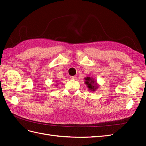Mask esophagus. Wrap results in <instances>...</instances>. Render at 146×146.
I'll return each mask as SVG.
<instances>
[{
  "mask_svg": "<svg viewBox=\"0 0 146 146\" xmlns=\"http://www.w3.org/2000/svg\"><path fill=\"white\" fill-rule=\"evenodd\" d=\"M70 79H73V80H76L77 79V77L76 76H73L70 77Z\"/></svg>",
  "mask_w": 146,
  "mask_h": 146,
  "instance_id": "obj_1",
  "label": "esophagus"
}]
</instances>
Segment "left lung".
Here are the masks:
<instances>
[{
    "mask_svg": "<svg viewBox=\"0 0 146 146\" xmlns=\"http://www.w3.org/2000/svg\"><path fill=\"white\" fill-rule=\"evenodd\" d=\"M86 80V84L87 86V87L88 88L89 90L92 91H95L96 89L98 87L97 84L96 83V81H94V79L90 77H87L85 78Z\"/></svg>",
    "mask_w": 146,
    "mask_h": 146,
    "instance_id": "left-lung-1",
    "label": "left lung"
}]
</instances>
